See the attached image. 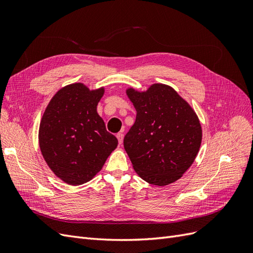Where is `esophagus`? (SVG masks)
<instances>
[{
	"mask_svg": "<svg viewBox=\"0 0 253 253\" xmlns=\"http://www.w3.org/2000/svg\"><path fill=\"white\" fill-rule=\"evenodd\" d=\"M117 139H118L119 144H121L122 142H124V134H122V133H118V134H117Z\"/></svg>",
	"mask_w": 253,
	"mask_h": 253,
	"instance_id": "34e87169",
	"label": "esophagus"
}]
</instances>
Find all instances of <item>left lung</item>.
Wrapping results in <instances>:
<instances>
[{"instance_id":"left-lung-1","label":"left lung","mask_w":253,"mask_h":253,"mask_svg":"<svg viewBox=\"0 0 253 253\" xmlns=\"http://www.w3.org/2000/svg\"><path fill=\"white\" fill-rule=\"evenodd\" d=\"M126 95L137 112L124 139L134 170L151 185H170L200 151L203 133L197 115L166 84L155 83L145 91L127 88Z\"/></svg>"}]
</instances>
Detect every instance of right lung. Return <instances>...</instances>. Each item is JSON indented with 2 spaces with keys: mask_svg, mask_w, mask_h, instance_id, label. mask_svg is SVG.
<instances>
[{
  "mask_svg": "<svg viewBox=\"0 0 253 253\" xmlns=\"http://www.w3.org/2000/svg\"><path fill=\"white\" fill-rule=\"evenodd\" d=\"M104 88L90 90L82 83L66 85L51 98L39 128L45 162L60 179L72 186L90 180L117 148L106 131L97 105Z\"/></svg>",
  "mask_w": 253,
  "mask_h": 253,
  "instance_id": "obj_1",
  "label": "right lung"
}]
</instances>
